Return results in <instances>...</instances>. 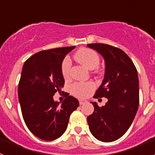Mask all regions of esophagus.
<instances>
[{
  "mask_svg": "<svg viewBox=\"0 0 155 155\" xmlns=\"http://www.w3.org/2000/svg\"><path fill=\"white\" fill-rule=\"evenodd\" d=\"M79 103H80V105H83V104L87 103V101L84 99H79Z\"/></svg>",
  "mask_w": 155,
  "mask_h": 155,
  "instance_id": "obj_1",
  "label": "esophagus"
}]
</instances>
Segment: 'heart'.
I'll list each match as a JSON object with an SVG mask.
<instances>
[{"instance_id": "1", "label": "heart", "mask_w": 155, "mask_h": 155, "mask_svg": "<svg viewBox=\"0 0 155 155\" xmlns=\"http://www.w3.org/2000/svg\"><path fill=\"white\" fill-rule=\"evenodd\" d=\"M75 58L79 63L90 70L96 68L100 62L99 56L91 49H82L75 53ZM71 71V61L66 57L61 64V73L65 79L70 78ZM94 88L92 82H75L71 87L72 94L77 97L84 98Z\"/></svg>"}]
</instances>
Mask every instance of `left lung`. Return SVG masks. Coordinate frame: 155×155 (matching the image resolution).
Wrapping results in <instances>:
<instances>
[{
  "mask_svg": "<svg viewBox=\"0 0 155 155\" xmlns=\"http://www.w3.org/2000/svg\"><path fill=\"white\" fill-rule=\"evenodd\" d=\"M87 46L102 54L105 62V78L93 97L108 98V102L101 107L92 102L94 109L87 116V124L96 139L113 142L127 132L137 112V71L131 59L120 48L104 43Z\"/></svg>",
  "mask_w": 155,
  "mask_h": 155,
  "instance_id": "obj_1",
  "label": "left lung"
}]
</instances>
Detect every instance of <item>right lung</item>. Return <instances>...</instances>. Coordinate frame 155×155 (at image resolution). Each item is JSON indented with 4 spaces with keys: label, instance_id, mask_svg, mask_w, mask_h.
<instances>
[{
    "label": "right lung",
    "instance_id": "add662e5",
    "mask_svg": "<svg viewBox=\"0 0 155 155\" xmlns=\"http://www.w3.org/2000/svg\"><path fill=\"white\" fill-rule=\"evenodd\" d=\"M74 48L42 50L31 56L23 65L18 89L23 120L35 136L44 140L62 136L70 116L79 106L78 100L69 94L62 105L53 98L64 85L63 60Z\"/></svg>",
    "mask_w": 155,
    "mask_h": 155
}]
</instances>
